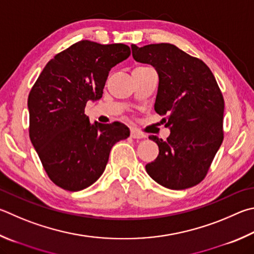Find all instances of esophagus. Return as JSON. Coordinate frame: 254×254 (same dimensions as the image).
Here are the masks:
<instances>
[{"instance_id": "1", "label": "esophagus", "mask_w": 254, "mask_h": 254, "mask_svg": "<svg viewBox=\"0 0 254 254\" xmlns=\"http://www.w3.org/2000/svg\"><path fill=\"white\" fill-rule=\"evenodd\" d=\"M131 136L133 139H143V137H145V135L142 132L135 130V128H131Z\"/></svg>"}]
</instances>
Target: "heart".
Wrapping results in <instances>:
<instances>
[{"label": "heart", "mask_w": 254, "mask_h": 254, "mask_svg": "<svg viewBox=\"0 0 254 254\" xmlns=\"http://www.w3.org/2000/svg\"><path fill=\"white\" fill-rule=\"evenodd\" d=\"M140 67H141V66H140Z\"/></svg>", "instance_id": "heart-1"}]
</instances>
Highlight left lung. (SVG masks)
<instances>
[{
	"mask_svg": "<svg viewBox=\"0 0 254 254\" xmlns=\"http://www.w3.org/2000/svg\"><path fill=\"white\" fill-rule=\"evenodd\" d=\"M135 61L153 65L159 74L154 110L171 130L167 140L150 135L159 146L146 172L161 186L184 190L199 184L223 141L224 99L213 73L202 60L173 44L137 48Z\"/></svg>",
	"mask_w": 254,
	"mask_h": 254,
	"instance_id": "1",
	"label": "left lung"
}]
</instances>
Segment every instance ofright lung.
Returning a JSON list of instances; mask_svg holds the SVG:
<instances>
[{
  "label": "right lung",
  "instance_id": "right-lung-1",
  "mask_svg": "<svg viewBox=\"0 0 254 254\" xmlns=\"http://www.w3.org/2000/svg\"><path fill=\"white\" fill-rule=\"evenodd\" d=\"M130 54L126 44L83 40L51 59L32 86L30 139L51 181L64 190L93 184L112 146L130 135L122 123L91 124L84 113L87 101L102 98L110 70Z\"/></svg>",
  "mask_w": 254,
  "mask_h": 254
}]
</instances>
